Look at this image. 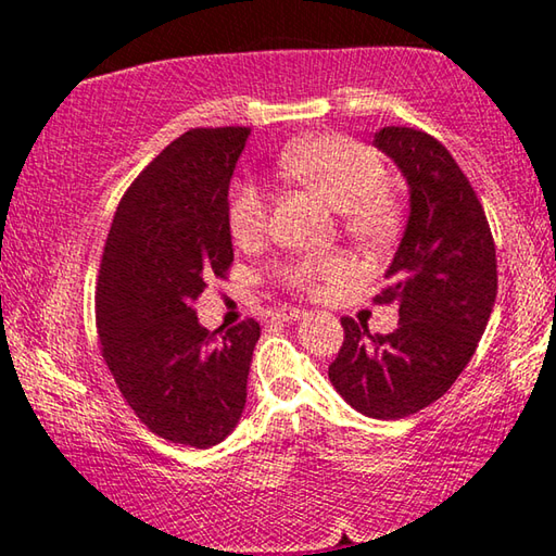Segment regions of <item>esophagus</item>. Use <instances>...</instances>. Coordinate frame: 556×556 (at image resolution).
Masks as SVG:
<instances>
[{
    "instance_id": "esophagus-1",
    "label": "esophagus",
    "mask_w": 556,
    "mask_h": 556,
    "mask_svg": "<svg viewBox=\"0 0 556 556\" xmlns=\"http://www.w3.org/2000/svg\"><path fill=\"white\" fill-rule=\"evenodd\" d=\"M301 316H304V312H301V308H294V306H281L279 312L275 314L277 321H299Z\"/></svg>"
}]
</instances>
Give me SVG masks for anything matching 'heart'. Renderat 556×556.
<instances>
[{
  "label": "heart",
  "instance_id": "heart-1",
  "mask_svg": "<svg viewBox=\"0 0 556 556\" xmlns=\"http://www.w3.org/2000/svg\"><path fill=\"white\" fill-rule=\"evenodd\" d=\"M279 168L304 184L343 213L345 230L355 240H380L394 223V201L380 186L384 168L380 156L355 139L318 135L289 144L279 154ZM269 201L265 188L235 184L228 203V223L235 240L250 242L267 228ZM345 277V265L333 257H299L279 267V279L304 294H321Z\"/></svg>",
  "mask_w": 556,
  "mask_h": 556
}]
</instances>
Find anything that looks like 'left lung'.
Here are the masks:
<instances>
[{
	"mask_svg": "<svg viewBox=\"0 0 556 556\" xmlns=\"http://www.w3.org/2000/svg\"><path fill=\"white\" fill-rule=\"evenodd\" d=\"M375 147L409 186L407 228L378 304H397L392 333L343 316V345L328 365L336 392L365 417L404 419L437 402L476 353L497 294L485 211L448 149L412 127H382Z\"/></svg>",
	"mask_w": 556,
	"mask_h": 556,
	"instance_id": "obj_1",
	"label": "left lung"
}]
</instances>
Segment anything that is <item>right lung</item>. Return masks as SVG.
I'll use <instances>...</instances> for the list:
<instances>
[{
	"label": "right lung",
	"instance_id": "obj_1",
	"mask_svg": "<svg viewBox=\"0 0 556 556\" xmlns=\"http://www.w3.org/2000/svg\"><path fill=\"white\" fill-rule=\"evenodd\" d=\"M248 127L191 129L127 188L100 262L102 357L142 425L208 448L238 427L260 324H199L193 301L232 265L228 191Z\"/></svg>",
	"mask_w": 556,
	"mask_h": 556
}]
</instances>
